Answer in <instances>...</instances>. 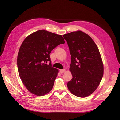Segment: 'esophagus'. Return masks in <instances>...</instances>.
Masks as SVG:
<instances>
[{"label":"esophagus","mask_w":120,"mask_h":120,"mask_svg":"<svg viewBox=\"0 0 120 120\" xmlns=\"http://www.w3.org/2000/svg\"><path fill=\"white\" fill-rule=\"evenodd\" d=\"M60 71L61 74H63L64 72L66 71V70L65 69H63V70H60Z\"/></svg>","instance_id":"34e87169"}]
</instances>
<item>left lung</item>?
<instances>
[{"label":"left lung","instance_id":"left-lung-1","mask_svg":"<svg viewBox=\"0 0 120 120\" xmlns=\"http://www.w3.org/2000/svg\"><path fill=\"white\" fill-rule=\"evenodd\" d=\"M63 37L71 56L70 70L72 78L68 82V88L75 96H88L97 89L103 76L99 50L92 38L81 31L71 32Z\"/></svg>","mask_w":120,"mask_h":120}]
</instances>
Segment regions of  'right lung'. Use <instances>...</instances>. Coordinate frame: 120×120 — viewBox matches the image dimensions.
Returning a JSON list of instances; mask_svg holds the SVG:
<instances>
[{
	"instance_id": "add662e5",
	"label": "right lung",
	"mask_w": 120,
	"mask_h": 120,
	"mask_svg": "<svg viewBox=\"0 0 120 120\" xmlns=\"http://www.w3.org/2000/svg\"><path fill=\"white\" fill-rule=\"evenodd\" d=\"M64 43L61 35L45 30L34 32L24 40L18 53L17 68L24 85L32 94L41 96L52 90L59 71L52 67L49 54Z\"/></svg>"
}]
</instances>
